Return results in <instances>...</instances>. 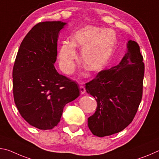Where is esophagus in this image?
Here are the masks:
<instances>
[{
  "instance_id": "obj_1",
  "label": "esophagus",
  "mask_w": 159,
  "mask_h": 159,
  "mask_svg": "<svg viewBox=\"0 0 159 159\" xmlns=\"http://www.w3.org/2000/svg\"><path fill=\"white\" fill-rule=\"evenodd\" d=\"M80 93H81V94H83V93H84L86 92V89H85V87L84 86H80Z\"/></svg>"
}]
</instances>
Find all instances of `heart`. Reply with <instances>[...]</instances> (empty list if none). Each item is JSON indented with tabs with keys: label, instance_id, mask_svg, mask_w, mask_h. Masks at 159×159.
Wrapping results in <instances>:
<instances>
[{
	"label": "heart",
	"instance_id": "b5f03b06",
	"mask_svg": "<svg viewBox=\"0 0 159 159\" xmlns=\"http://www.w3.org/2000/svg\"><path fill=\"white\" fill-rule=\"evenodd\" d=\"M114 45L113 36L108 31L87 26L71 36V42L64 41L58 51L61 70L70 74L75 69L77 53L75 47L82 50L81 61L86 70L97 72L103 68L111 58Z\"/></svg>",
	"mask_w": 159,
	"mask_h": 159
}]
</instances>
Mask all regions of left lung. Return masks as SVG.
Wrapping results in <instances>:
<instances>
[{"label": "left lung", "mask_w": 159, "mask_h": 159, "mask_svg": "<svg viewBox=\"0 0 159 159\" xmlns=\"http://www.w3.org/2000/svg\"><path fill=\"white\" fill-rule=\"evenodd\" d=\"M127 51L118 66L101 70L86 83V90L95 98L97 107L88 118L95 136L118 133L133 120L141 102L144 64L137 42L129 40Z\"/></svg>", "instance_id": "8db88e82"}]
</instances>
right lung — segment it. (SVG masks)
Instances as JSON below:
<instances>
[{
  "mask_svg": "<svg viewBox=\"0 0 159 159\" xmlns=\"http://www.w3.org/2000/svg\"><path fill=\"white\" fill-rule=\"evenodd\" d=\"M66 23L39 22L20 44L13 70L14 101L20 115L40 129H51L61 120L66 104L80 96L78 84L54 67L58 33Z\"/></svg>",
  "mask_w": 159,
  "mask_h": 159,
  "instance_id": "1",
  "label": "right lung"
}]
</instances>
